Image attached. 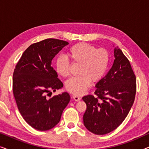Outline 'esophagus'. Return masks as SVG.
Instances as JSON below:
<instances>
[{"label": "esophagus", "mask_w": 149, "mask_h": 149, "mask_svg": "<svg viewBox=\"0 0 149 149\" xmlns=\"http://www.w3.org/2000/svg\"><path fill=\"white\" fill-rule=\"evenodd\" d=\"M72 98L74 99L75 101H77V102L80 101V100H81V99L80 97L77 96V95H72Z\"/></svg>", "instance_id": "34e87169"}]
</instances>
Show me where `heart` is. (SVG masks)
Returning a JSON list of instances; mask_svg holds the SVG:
<instances>
[{"mask_svg":"<svg viewBox=\"0 0 149 149\" xmlns=\"http://www.w3.org/2000/svg\"><path fill=\"white\" fill-rule=\"evenodd\" d=\"M68 56L73 64H79V76L69 79L66 83V89L77 95L84 93L90 87L91 80L97 82L104 76L109 68L110 56L104 49H97L85 42H80L71 47ZM57 72L66 77L70 74V62L60 56L56 61Z\"/></svg>","mask_w":149,"mask_h":149,"instance_id":"heart-1","label":"heart"}]
</instances>
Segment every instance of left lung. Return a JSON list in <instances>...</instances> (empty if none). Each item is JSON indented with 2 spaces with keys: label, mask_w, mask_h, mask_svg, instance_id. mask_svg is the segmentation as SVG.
Returning <instances> with one entry per match:
<instances>
[{
  "label": "left lung",
  "mask_w": 149,
  "mask_h": 149,
  "mask_svg": "<svg viewBox=\"0 0 149 149\" xmlns=\"http://www.w3.org/2000/svg\"><path fill=\"white\" fill-rule=\"evenodd\" d=\"M110 70L95 85V95L83 97L87 105L85 127L96 135L110 133L121 125L133 105L136 92V76L130 61L118 47Z\"/></svg>",
  "instance_id": "8db88e82"
}]
</instances>
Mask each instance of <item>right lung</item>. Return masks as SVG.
I'll use <instances>...</instances> for the list:
<instances>
[{
  "label": "right lung",
  "instance_id": "obj_1",
  "mask_svg": "<svg viewBox=\"0 0 149 149\" xmlns=\"http://www.w3.org/2000/svg\"><path fill=\"white\" fill-rule=\"evenodd\" d=\"M64 40L47 38L32 44L23 53L13 75V92L24 119L34 129L47 131L60 121L70 100L67 92L48 98L63 83L52 66L53 58L68 45Z\"/></svg>",
  "mask_w": 149,
  "mask_h": 149
}]
</instances>
